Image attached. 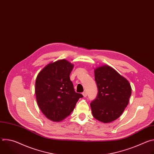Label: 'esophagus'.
<instances>
[{"mask_svg":"<svg viewBox=\"0 0 154 154\" xmlns=\"http://www.w3.org/2000/svg\"><path fill=\"white\" fill-rule=\"evenodd\" d=\"M82 94H83V97H85L87 96V93H86V91H84V92H83V93H82Z\"/></svg>","mask_w":154,"mask_h":154,"instance_id":"esophagus-1","label":"esophagus"}]
</instances>
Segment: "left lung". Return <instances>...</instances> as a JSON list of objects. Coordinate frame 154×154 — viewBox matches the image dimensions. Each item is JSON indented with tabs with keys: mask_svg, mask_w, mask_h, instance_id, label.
<instances>
[{
	"mask_svg": "<svg viewBox=\"0 0 154 154\" xmlns=\"http://www.w3.org/2000/svg\"><path fill=\"white\" fill-rule=\"evenodd\" d=\"M98 94L90 103L93 116L103 123L117 119L127 107L131 94L128 81L108 65L94 69Z\"/></svg>",
	"mask_w": 154,
	"mask_h": 154,
	"instance_id": "left-lung-1",
	"label": "left lung"
}]
</instances>
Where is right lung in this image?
Segmentation results:
<instances>
[{
    "label": "right lung",
    "instance_id": "right-lung-1",
    "mask_svg": "<svg viewBox=\"0 0 154 154\" xmlns=\"http://www.w3.org/2000/svg\"><path fill=\"white\" fill-rule=\"evenodd\" d=\"M74 64L57 60L47 64L38 74L35 82L36 102L47 118L60 122L74 110L82 94L75 93L69 75Z\"/></svg>",
    "mask_w": 154,
    "mask_h": 154
}]
</instances>
